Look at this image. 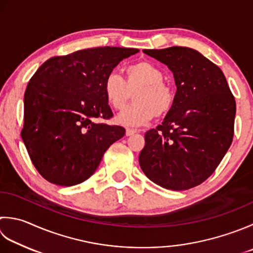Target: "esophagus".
<instances>
[{"instance_id":"34e87169","label":"esophagus","mask_w":253,"mask_h":253,"mask_svg":"<svg viewBox=\"0 0 253 253\" xmlns=\"http://www.w3.org/2000/svg\"><path fill=\"white\" fill-rule=\"evenodd\" d=\"M139 129H133V128H127L126 129V136H131L133 133H137L139 132Z\"/></svg>"}]
</instances>
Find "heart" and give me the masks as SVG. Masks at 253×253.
<instances>
[{"label":"heart","mask_w":253,"mask_h":253,"mask_svg":"<svg viewBox=\"0 0 253 253\" xmlns=\"http://www.w3.org/2000/svg\"><path fill=\"white\" fill-rule=\"evenodd\" d=\"M163 73L149 61H139L126 68V82L117 72L108 73L103 83V92L114 110H123L133 94L131 105L116 117L123 126L137 127L152 121L156 116L169 113L175 101L173 88L163 83Z\"/></svg>","instance_id":"b5f03b06"}]
</instances>
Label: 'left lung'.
Here are the masks:
<instances>
[{
    "label": "left lung",
    "mask_w": 253,
    "mask_h": 253,
    "mask_svg": "<svg viewBox=\"0 0 253 253\" xmlns=\"http://www.w3.org/2000/svg\"><path fill=\"white\" fill-rule=\"evenodd\" d=\"M168 66L176 93L161 125L146 132L139 165L173 191L200 185L218 167L234 137L236 101L220 69L195 49H143Z\"/></svg>",
    "instance_id": "left-lung-1"
}]
</instances>
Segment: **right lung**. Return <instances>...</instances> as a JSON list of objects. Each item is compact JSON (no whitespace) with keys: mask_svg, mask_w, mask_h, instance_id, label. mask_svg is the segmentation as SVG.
<instances>
[{"mask_svg":"<svg viewBox=\"0 0 253 253\" xmlns=\"http://www.w3.org/2000/svg\"><path fill=\"white\" fill-rule=\"evenodd\" d=\"M135 48L83 49L44 61L24 94L22 139L33 165L43 179L61 186L90 177L108 147L125 128L96 123L113 112L103 83Z\"/></svg>","mask_w":253,"mask_h":253,"instance_id":"add662e5","label":"right lung"}]
</instances>
